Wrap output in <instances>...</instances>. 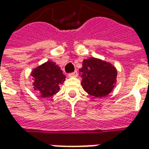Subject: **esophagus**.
<instances>
[{
  "mask_svg": "<svg viewBox=\"0 0 149 149\" xmlns=\"http://www.w3.org/2000/svg\"><path fill=\"white\" fill-rule=\"evenodd\" d=\"M78 76V72L77 71H75L73 72H71V73H69L68 74V77H77Z\"/></svg>",
  "mask_w": 149,
  "mask_h": 149,
  "instance_id": "esophagus-1",
  "label": "esophagus"
}]
</instances>
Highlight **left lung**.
Here are the masks:
<instances>
[{"label":"left lung","mask_w":149,"mask_h":149,"mask_svg":"<svg viewBox=\"0 0 149 149\" xmlns=\"http://www.w3.org/2000/svg\"><path fill=\"white\" fill-rule=\"evenodd\" d=\"M81 84L85 92L95 97H103L109 94L116 82L117 71L110 63L100 59L92 58L83 61Z\"/></svg>","instance_id":"obj_1"}]
</instances>
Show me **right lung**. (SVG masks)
<instances>
[{"label":"right lung","mask_w":149,"mask_h":149,"mask_svg":"<svg viewBox=\"0 0 149 149\" xmlns=\"http://www.w3.org/2000/svg\"><path fill=\"white\" fill-rule=\"evenodd\" d=\"M31 76L33 77L34 90L42 97L53 96L65 81V76L61 68L51 61L34 68Z\"/></svg>","instance_id":"obj_1"}]
</instances>
